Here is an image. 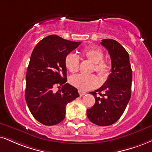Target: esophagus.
Wrapping results in <instances>:
<instances>
[{"label":"esophagus","instance_id":"esophagus-1","mask_svg":"<svg viewBox=\"0 0 152 152\" xmlns=\"http://www.w3.org/2000/svg\"><path fill=\"white\" fill-rule=\"evenodd\" d=\"M78 93H79V95H80V96H83V95H86V92L83 91V90H78Z\"/></svg>","mask_w":152,"mask_h":152}]
</instances>
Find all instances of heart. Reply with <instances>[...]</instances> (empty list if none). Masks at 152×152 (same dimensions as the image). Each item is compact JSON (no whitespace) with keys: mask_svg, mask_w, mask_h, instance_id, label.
Returning <instances> with one entry per match:
<instances>
[{"mask_svg":"<svg viewBox=\"0 0 152 152\" xmlns=\"http://www.w3.org/2000/svg\"><path fill=\"white\" fill-rule=\"evenodd\" d=\"M83 55L86 58L95 63L94 70L96 71L102 78H105L110 72V65L104 60V54L101 50L97 48H88L83 51ZM79 57L76 54L69 53L64 59V64L67 70L72 73H76L79 69ZM70 82L73 86L83 90H88L97 87L99 84V78L95 74L86 75L78 74L70 78Z\"/></svg>","mask_w":152,"mask_h":152,"instance_id":"1","label":"heart"}]
</instances>
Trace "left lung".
Returning <instances> with one entry per match:
<instances>
[{"mask_svg": "<svg viewBox=\"0 0 152 152\" xmlns=\"http://www.w3.org/2000/svg\"><path fill=\"white\" fill-rule=\"evenodd\" d=\"M101 45L110 55L111 74L101 88L90 93L95 103L87 109V116L93 124L107 126L116 123L124 114L131 97L132 75L129 55L120 43L103 39Z\"/></svg>", "mask_w": 152, "mask_h": 152, "instance_id": "8db88e82", "label": "left lung"}]
</instances>
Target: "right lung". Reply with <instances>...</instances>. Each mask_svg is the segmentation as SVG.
<instances>
[{
	"label": "right lung",
	"mask_w": 152,
	"mask_h": 152,
	"mask_svg": "<svg viewBox=\"0 0 152 152\" xmlns=\"http://www.w3.org/2000/svg\"><path fill=\"white\" fill-rule=\"evenodd\" d=\"M80 44L50 35L42 39L32 52L26 72L25 99L33 116L45 126L62 121L67 104L79 97L78 90L66 83L64 59Z\"/></svg>",
	"instance_id": "1"
}]
</instances>
